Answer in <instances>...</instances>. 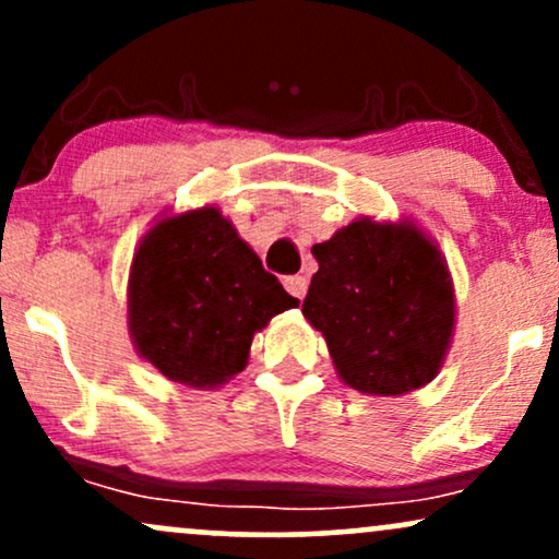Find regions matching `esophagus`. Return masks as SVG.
<instances>
[{
    "label": "esophagus",
    "mask_w": 559,
    "mask_h": 559,
    "mask_svg": "<svg viewBox=\"0 0 559 559\" xmlns=\"http://www.w3.org/2000/svg\"><path fill=\"white\" fill-rule=\"evenodd\" d=\"M284 286H286V292L292 294V297L305 299V294H307V278H305V275H288V278L284 281Z\"/></svg>",
    "instance_id": "esophagus-1"
}]
</instances>
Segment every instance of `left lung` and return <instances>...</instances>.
Masks as SVG:
<instances>
[{
	"mask_svg": "<svg viewBox=\"0 0 559 559\" xmlns=\"http://www.w3.org/2000/svg\"><path fill=\"white\" fill-rule=\"evenodd\" d=\"M301 316L329 344L346 386L402 396L431 383L454 336L457 299L444 254L413 221L357 217L316 243Z\"/></svg>",
	"mask_w": 559,
	"mask_h": 559,
	"instance_id": "1",
	"label": "left lung"
}]
</instances>
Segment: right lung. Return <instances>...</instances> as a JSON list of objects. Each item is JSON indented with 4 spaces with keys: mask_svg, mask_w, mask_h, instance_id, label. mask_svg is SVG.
<instances>
[{
    "mask_svg": "<svg viewBox=\"0 0 559 559\" xmlns=\"http://www.w3.org/2000/svg\"><path fill=\"white\" fill-rule=\"evenodd\" d=\"M297 305L213 204L157 221L128 273L139 357L191 389H217L241 373L254 333Z\"/></svg>",
    "mask_w": 559,
    "mask_h": 559,
    "instance_id": "obj_1",
    "label": "right lung"
}]
</instances>
